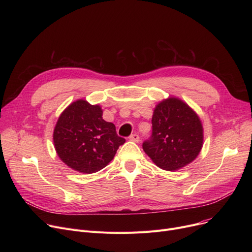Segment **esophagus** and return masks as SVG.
Wrapping results in <instances>:
<instances>
[{
	"label": "esophagus",
	"mask_w": 252,
	"mask_h": 252,
	"mask_svg": "<svg viewBox=\"0 0 252 252\" xmlns=\"http://www.w3.org/2000/svg\"><path fill=\"white\" fill-rule=\"evenodd\" d=\"M129 140L135 142V143H139V142H140V137H139V135L134 134V135H130V136H129Z\"/></svg>",
	"instance_id": "obj_1"
}]
</instances>
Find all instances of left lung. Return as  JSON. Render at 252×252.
I'll return each instance as SVG.
<instances>
[{
  "mask_svg": "<svg viewBox=\"0 0 252 252\" xmlns=\"http://www.w3.org/2000/svg\"><path fill=\"white\" fill-rule=\"evenodd\" d=\"M203 138L198 114L180 98L168 97L155 106L152 136L143 143V150L159 168L175 171L196 159Z\"/></svg>",
  "mask_w": 252,
  "mask_h": 252,
  "instance_id": "8db88e82",
  "label": "left lung"
}]
</instances>
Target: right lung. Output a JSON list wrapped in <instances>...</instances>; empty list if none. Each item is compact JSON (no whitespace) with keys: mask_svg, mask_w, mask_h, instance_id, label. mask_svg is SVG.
I'll use <instances>...</instances> for the list:
<instances>
[{"mask_svg":"<svg viewBox=\"0 0 252 252\" xmlns=\"http://www.w3.org/2000/svg\"><path fill=\"white\" fill-rule=\"evenodd\" d=\"M99 104L85 99L70 103L60 114L53 131V142L60 159L73 170L94 174L107 165L126 140L115 126L105 122Z\"/></svg>","mask_w":252,"mask_h":252,"instance_id":"obj_1","label":"right lung"}]
</instances>
